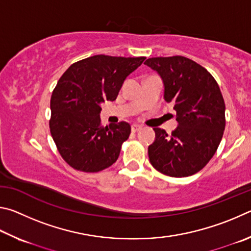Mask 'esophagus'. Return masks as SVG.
<instances>
[{
    "label": "esophagus",
    "instance_id": "obj_1",
    "mask_svg": "<svg viewBox=\"0 0 251 251\" xmlns=\"http://www.w3.org/2000/svg\"><path fill=\"white\" fill-rule=\"evenodd\" d=\"M131 129H132L133 132H138V131H140V130L142 129V126H139V125H132V126H131Z\"/></svg>",
    "mask_w": 251,
    "mask_h": 251
}]
</instances>
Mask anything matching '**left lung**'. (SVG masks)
<instances>
[{
    "mask_svg": "<svg viewBox=\"0 0 251 251\" xmlns=\"http://www.w3.org/2000/svg\"><path fill=\"white\" fill-rule=\"evenodd\" d=\"M144 64L160 75L164 100L173 103L178 122L171 135L154 128L151 164L169 176H190L208 163L222 141L226 121L221 89L207 70L186 57H153Z\"/></svg>",
    "mask_w": 251,
    "mask_h": 251,
    "instance_id": "1",
    "label": "left lung"
}]
</instances>
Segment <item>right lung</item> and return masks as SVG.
I'll return each mask as SVG.
<instances>
[{
    "instance_id": "obj_1",
    "label": "right lung",
    "mask_w": 251,
    "mask_h": 251,
    "mask_svg": "<svg viewBox=\"0 0 251 251\" xmlns=\"http://www.w3.org/2000/svg\"><path fill=\"white\" fill-rule=\"evenodd\" d=\"M144 59L91 56L73 64L57 82L50 98V133L75 170L99 172L118 160L131 126L125 121L101 126V103L117 99L126 78Z\"/></svg>"
}]
</instances>
